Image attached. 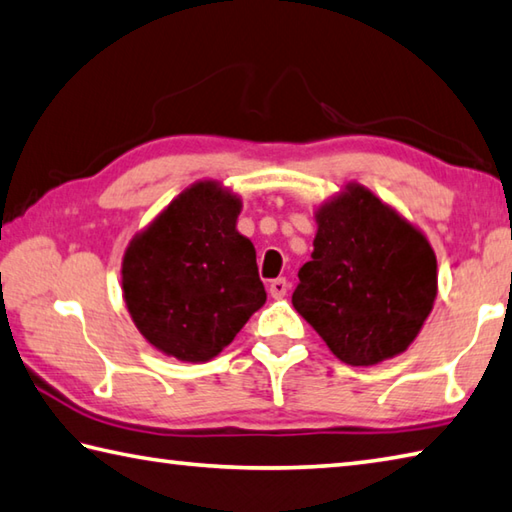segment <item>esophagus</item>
Segmentation results:
<instances>
[{"label":"esophagus","mask_w":512,"mask_h":512,"mask_svg":"<svg viewBox=\"0 0 512 512\" xmlns=\"http://www.w3.org/2000/svg\"><path fill=\"white\" fill-rule=\"evenodd\" d=\"M287 289H289V283L285 278H276V281L269 283V294H272V298H283L287 294Z\"/></svg>","instance_id":"1"}]
</instances>
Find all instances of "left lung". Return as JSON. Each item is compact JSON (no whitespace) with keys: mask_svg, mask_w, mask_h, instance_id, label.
<instances>
[{"mask_svg":"<svg viewBox=\"0 0 512 512\" xmlns=\"http://www.w3.org/2000/svg\"><path fill=\"white\" fill-rule=\"evenodd\" d=\"M314 218L294 310L347 365L368 368L406 352L437 298L428 238L359 182L318 205Z\"/></svg>","mask_w":512,"mask_h":512,"instance_id":"left-lung-1","label":"left lung"}]
</instances>
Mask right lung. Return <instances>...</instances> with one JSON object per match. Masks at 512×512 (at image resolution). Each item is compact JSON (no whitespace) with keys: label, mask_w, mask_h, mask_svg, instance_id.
Listing matches in <instances>:
<instances>
[{"label":"right lung","mask_w":512,"mask_h":512,"mask_svg":"<svg viewBox=\"0 0 512 512\" xmlns=\"http://www.w3.org/2000/svg\"><path fill=\"white\" fill-rule=\"evenodd\" d=\"M243 200L198 180L131 238L122 296L138 332L185 363L214 359L267 294L252 240L236 229Z\"/></svg>","instance_id":"add662e5"}]
</instances>
